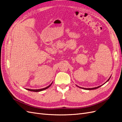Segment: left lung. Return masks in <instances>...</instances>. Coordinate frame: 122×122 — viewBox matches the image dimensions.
Masks as SVG:
<instances>
[{
    "mask_svg": "<svg viewBox=\"0 0 122 122\" xmlns=\"http://www.w3.org/2000/svg\"><path fill=\"white\" fill-rule=\"evenodd\" d=\"M111 76H112V75L110 76V77L109 78V79L106 81L104 83V84H103L102 85H101V86H97V87H93V88H84V87H79V86H77V85H76V86H77V87H79V88H82V89H84V90H95V89H97V88H99V87H100V86H103V84H104L105 83H106L107 82V81H109V80L110 79V77H111Z\"/></svg>",
    "mask_w": 122,
    "mask_h": 122,
    "instance_id": "1",
    "label": "left lung"
}]
</instances>
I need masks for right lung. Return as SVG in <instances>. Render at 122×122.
Masks as SVG:
<instances>
[{
	"label": "right lung",
	"instance_id": "add662e5",
	"mask_svg": "<svg viewBox=\"0 0 122 122\" xmlns=\"http://www.w3.org/2000/svg\"><path fill=\"white\" fill-rule=\"evenodd\" d=\"M52 83H53V82L51 83L49 86H47V87H45V88H41V89H38V90H32V89H28V88H27V90H28V91H31V92H41V91H43V90H46V89H47L48 88H49L51 86V84H52Z\"/></svg>",
	"mask_w": 122,
	"mask_h": 122
}]
</instances>
